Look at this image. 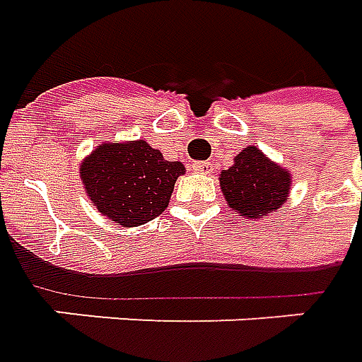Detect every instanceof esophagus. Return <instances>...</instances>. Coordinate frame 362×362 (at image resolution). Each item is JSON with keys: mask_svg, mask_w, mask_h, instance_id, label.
<instances>
[{"mask_svg": "<svg viewBox=\"0 0 362 362\" xmlns=\"http://www.w3.org/2000/svg\"><path fill=\"white\" fill-rule=\"evenodd\" d=\"M193 171H197V173H210L212 171V163L210 161H194Z\"/></svg>", "mask_w": 362, "mask_h": 362, "instance_id": "obj_1", "label": "esophagus"}]
</instances>
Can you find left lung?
Listing matches in <instances>:
<instances>
[{"label": "left lung", "mask_w": 362, "mask_h": 362, "mask_svg": "<svg viewBox=\"0 0 362 362\" xmlns=\"http://www.w3.org/2000/svg\"><path fill=\"white\" fill-rule=\"evenodd\" d=\"M220 187L230 209L240 212V216L261 218L284 204L291 175L255 146H247L235 156L234 165L222 171Z\"/></svg>", "instance_id": "8db88e82"}]
</instances>
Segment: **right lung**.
<instances>
[{"mask_svg": "<svg viewBox=\"0 0 362 362\" xmlns=\"http://www.w3.org/2000/svg\"><path fill=\"white\" fill-rule=\"evenodd\" d=\"M99 212L120 226H138L160 216L169 204L181 161H168L144 140L99 146L79 169Z\"/></svg>", "mask_w": 362, "mask_h": 362, "instance_id": "right-lung-1", "label": "right lung"}]
</instances>
